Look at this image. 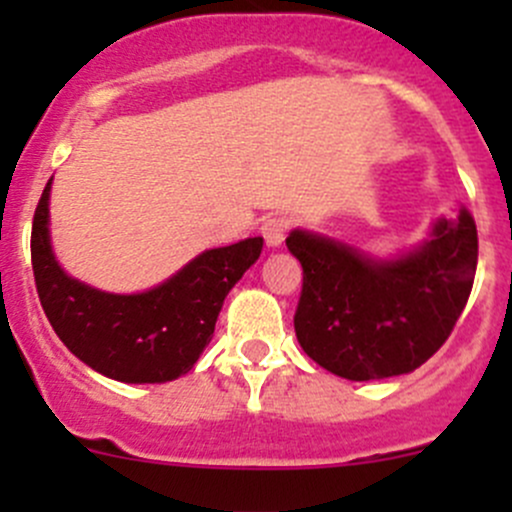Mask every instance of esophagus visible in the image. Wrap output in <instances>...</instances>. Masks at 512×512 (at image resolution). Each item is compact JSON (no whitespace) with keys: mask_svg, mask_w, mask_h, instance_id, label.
Returning <instances> with one entry per match:
<instances>
[{"mask_svg":"<svg viewBox=\"0 0 512 512\" xmlns=\"http://www.w3.org/2000/svg\"><path fill=\"white\" fill-rule=\"evenodd\" d=\"M289 223L285 218H270L265 225H262V237H265L267 247H280L285 242Z\"/></svg>","mask_w":512,"mask_h":512,"instance_id":"obj_1","label":"esophagus"}]
</instances>
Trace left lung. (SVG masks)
I'll list each match as a JSON object with an SVG mask.
<instances>
[{
	"instance_id": "obj_1",
	"label": "left lung",
	"mask_w": 512,
	"mask_h": 512,
	"mask_svg": "<svg viewBox=\"0 0 512 512\" xmlns=\"http://www.w3.org/2000/svg\"><path fill=\"white\" fill-rule=\"evenodd\" d=\"M287 250L304 270L299 347L342 379L374 381L409 374L446 342L476 277L478 232L461 210L386 257L304 227L289 232Z\"/></svg>"
}]
</instances>
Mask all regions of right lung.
<instances>
[{"label": "right lung", "instance_id": "add662e5", "mask_svg": "<svg viewBox=\"0 0 512 512\" xmlns=\"http://www.w3.org/2000/svg\"><path fill=\"white\" fill-rule=\"evenodd\" d=\"M51 180L34 213L32 267L56 337L86 366L123 384H165L188 374L213 339L227 292L255 265L265 240L247 237L200 252L143 292H106L71 277L56 260Z\"/></svg>", "mask_w": 512, "mask_h": 512}]
</instances>
